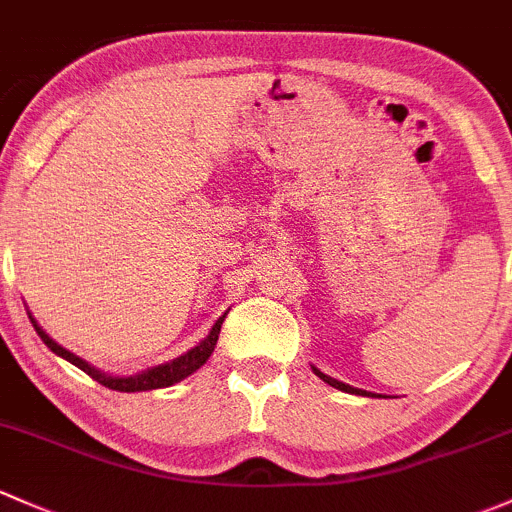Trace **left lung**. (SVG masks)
<instances>
[{
  "instance_id": "obj_1",
  "label": "left lung",
  "mask_w": 512,
  "mask_h": 512,
  "mask_svg": "<svg viewBox=\"0 0 512 512\" xmlns=\"http://www.w3.org/2000/svg\"><path fill=\"white\" fill-rule=\"evenodd\" d=\"M312 371H315V376H317V378H322V381H324V383H329V386H332V388H337V390H344V393H354V395H366V398H381V395H376V393H368V390L354 388V386H349V383H342V381H337V378L327 376V373H322V371H320V368H315V366H312Z\"/></svg>"
}]
</instances>
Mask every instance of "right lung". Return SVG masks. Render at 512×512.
Wrapping results in <instances>:
<instances>
[{
    "label": "right lung",
    "instance_id": "right-lung-1",
    "mask_svg": "<svg viewBox=\"0 0 512 512\" xmlns=\"http://www.w3.org/2000/svg\"><path fill=\"white\" fill-rule=\"evenodd\" d=\"M224 317H227V312H224V315L212 324L210 334H207V337L202 339L200 344L192 346L190 351H185V354L178 356V359L166 361V364L151 366V368H146V371L134 373V376H114V373L100 371V368L92 366L90 361L80 359L78 354H73V351H68V349H65V346H60L58 342H53V339L48 337L46 332H43L41 324L34 320V315H31V312H29V320H31V324H34L38 337L43 339V344H46L48 349L53 351V354H58L60 359H65V361H70V364H73V366H78L80 371H85L87 376L95 378V381L102 383L104 388L119 390V393H141V390L168 388V386H173V383H180V381H183V378H188L190 373H195L200 366H205L207 359H210V356H212L214 346H217L219 329H222Z\"/></svg>",
    "mask_w": 512,
    "mask_h": 512
}]
</instances>
